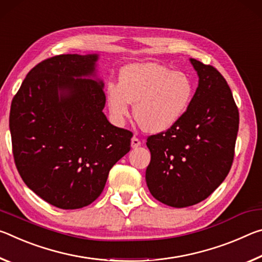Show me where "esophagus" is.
I'll return each instance as SVG.
<instances>
[{"label": "esophagus", "mask_w": 262, "mask_h": 262, "mask_svg": "<svg viewBox=\"0 0 262 262\" xmlns=\"http://www.w3.org/2000/svg\"><path fill=\"white\" fill-rule=\"evenodd\" d=\"M141 145V141L137 138V137H134V138L131 139V146H132V148H137V147H139Z\"/></svg>", "instance_id": "esophagus-1"}]
</instances>
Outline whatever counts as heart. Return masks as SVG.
<instances>
[{
    "mask_svg": "<svg viewBox=\"0 0 262 262\" xmlns=\"http://www.w3.org/2000/svg\"><path fill=\"white\" fill-rule=\"evenodd\" d=\"M194 83L183 72L156 62L131 63L123 68L119 83L106 84V104L117 123L130 116L135 102V118L149 134L173 127L187 113L194 97Z\"/></svg>",
    "mask_w": 262,
    "mask_h": 262,
    "instance_id": "heart-1",
    "label": "heart"
}]
</instances>
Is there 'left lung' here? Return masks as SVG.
Returning a JSON list of instances; mask_svg holds the SVG:
<instances>
[{
  "mask_svg": "<svg viewBox=\"0 0 262 262\" xmlns=\"http://www.w3.org/2000/svg\"><path fill=\"white\" fill-rule=\"evenodd\" d=\"M199 85L189 108L173 127L147 138L146 183L154 199L173 208L200 203L228 177L234 156L239 113L216 68L189 59Z\"/></svg>",
  "mask_w": 262,
  "mask_h": 262,
  "instance_id": "1",
  "label": "left lung"
}]
</instances>
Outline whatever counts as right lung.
Returning a JSON list of instances; mask_svg holds the SVG:
<instances>
[{"mask_svg":"<svg viewBox=\"0 0 262 262\" xmlns=\"http://www.w3.org/2000/svg\"><path fill=\"white\" fill-rule=\"evenodd\" d=\"M98 59L96 53L46 59L28 73L11 102L18 173L34 194L60 209L93 203L110 169L131 148V132L103 113Z\"/></svg>","mask_w":262,"mask_h":262,"instance_id":"obj_1","label":"right lung"}]
</instances>
